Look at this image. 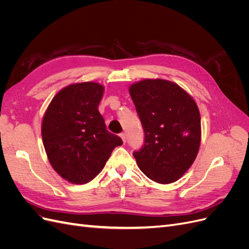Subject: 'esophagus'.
Instances as JSON below:
<instances>
[{"label":"esophagus","mask_w":249,"mask_h":249,"mask_svg":"<svg viewBox=\"0 0 249 249\" xmlns=\"http://www.w3.org/2000/svg\"><path fill=\"white\" fill-rule=\"evenodd\" d=\"M120 137H122V139H123V141H124V143H125V141H126V138H125V134L124 133H120V135H119Z\"/></svg>","instance_id":"34e87169"}]
</instances>
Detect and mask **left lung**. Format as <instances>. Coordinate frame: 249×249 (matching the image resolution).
<instances>
[{
  "label": "left lung",
  "instance_id": "obj_1",
  "mask_svg": "<svg viewBox=\"0 0 249 249\" xmlns=\"http://www.w3.org/2000/svg\"><path fill=\"white\" fill-rule=\"evenodd\" d=\"M144 143L133 155L140 170L160 184L190 168L200 144V115L194 100L170 81L143 80L130 87Z\"/></svg>",
  "mask_w": 249,
  "mask_h": 249
}]
</instances>
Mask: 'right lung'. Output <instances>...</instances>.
I'll return each instance as SVG.
<instances>
[{
  "instance_id": "obj_1",
  "label": "right lung",
  "mask_w": 249,
  "mask_h": 249,
  "mask_svg": "<svg viewBox=\"0 0 249 249\" xmlns=\"http://www.w3.org/2000/svg\"><path fill=\"white\" fill-rule=\"evenodd\" d=\"M104 87L84 82L70 85L52 100L43 116L41 134L50 163L73 184H86L104 168L116 146L117 135L106 129L99 111Z\"/></svg>"
}]
</instances>
